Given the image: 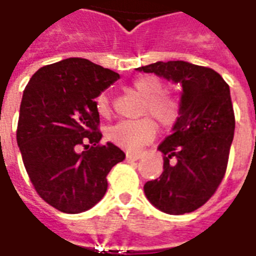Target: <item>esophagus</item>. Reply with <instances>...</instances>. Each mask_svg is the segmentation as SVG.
<instances>
[{
	"mask_svg": "<svg viewBox=\"0 0 256 256\" xmlns=\"http://www.w3.org/2000/svg\"><path fill=\"white\" fill-rule=\"evenodd\" d=\"M126 158H128V160H138L140 158V156L138 154V152H126Z\"/></svg>",
	"mask_w": 256,
	"mask_h": 256,
	"instance_id": "obj_1",
	"label": "esophagus"
}]
</instances>
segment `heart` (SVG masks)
<instances>
[{
  "label": "heart",
  "instance_id": "obj_1",
  "mask_svg": "<svg viewBox=\"0 0 256 256\" xmlns=\"http://www.w3.org/2000/svg\"><path fill=\"white\" fill-rule=\"evenodd\" d=\"M132 90L144 98L142 112L150 114L164 128H171L178 120L180 106L176 98L164 94V82L156 76H144L132 82ZM96 110L100 116H108L112 112L110 98L102 92L96 100ZM156 126L152 120L142 118L136 120H122L108 130V138L116 144L128 150H136L156 136Z\"/></svg>",
  "mask_w": 256,
  "mask_h": 256
}]
</instances>
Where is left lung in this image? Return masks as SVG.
Segmentation results:
<instances>
[{
	"label": "left lung",
	"mask_w": 256,
	"mask_h": 256,
	"mask_svg": "<svg viewBox=\"0 0 256 256\" xmlns=\"http://www.w3.org/2000/svg\"><path fill=\"white\" fill-rule=\"evenodd\" d=\"M136 70L182 86L179 118L158 146L164 172L144 190L166 214L191 212L211 198L226 172L235 130L230 88L215 70L186 61H158Z\"/></svg>",
	"instance_id": "1"
}]
</instances>
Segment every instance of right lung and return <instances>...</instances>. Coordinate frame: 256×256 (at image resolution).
<instances>
[{
  "instance_id": "add662e5",
  "label": "right lung",
  "mask_w": 256,
  "mask_h": 256,
  "mask_svg": "<svg viewBox=\"0 0 256 256\" xmlns=\"http://www.w3.org/2000/svg\"><path fill=\"white\" fill-rule=\"evenodd\" d=\"M118 78L85 58H66L38 69L24 90L17 128L22 160L40 196L62 212L96 206L112 168L126 156L112 142L100 146L96 132V98Z\"/></svg>"
}]
</instances>
